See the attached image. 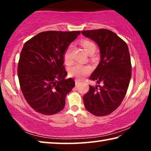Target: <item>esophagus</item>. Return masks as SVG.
<instances>
[{
    "mask_svg": "<svg viewBox=\"0 0 151 151\" xmlns=\"http://www.w3.org/2000/svg\"><path fill=\"white\" fill-rule=\"evenodd\" d=\"M79 83H80V81L78 79H75V85L77 86Z\"/></svg>",
    "mask_w": 151,
    "mask_h": 151,
    "instance_id": "1",
    "label": "esophagus"
}]
</instances>
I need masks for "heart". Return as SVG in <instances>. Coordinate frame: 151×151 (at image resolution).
I'll return each instance as SVG.
<instances>
[{
  "label": "heart",
  "mask_w": 151,
  "mask_h": 151,
  "mask_svg": "<svg viewBox=\"0 0 151 151\" xmlns=\"http://www.w3.org/2000/svg\"><path fill=\"white\" fill-rule=\"evenodd\" d=\"M82 47L84 48L85 52L87 54H93L95 52L96 46L93 42L88 40H83L81 42ZM71 51V47H68L66 50L65 55H64V60L66 63H68L70 60V54ZM89 71V68L87 67H84L81 65H75L72 66L68 70V73L70 75L75 76L78 78H81L83 75L87 74Z\"/></svg>",
  "instance_id": "b5f03b06"
}]
</instances>
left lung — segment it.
<instances>
[{"mask_svg":"<svg viewBox=\"0 0 151 151\" xmlns=\"http://www.w3.org/2000/svg\"><path fill=\"white\" fill-rule=\"evenodd\" d=\"M99 46L101 60L90 79L103 86L90 85L83 96L86 109L96 116H106L123 101L131 78V63L127 43L107 29L82 31Z\"/></svg>","mask_w":151,"mask_h":151,"instance_id":"obj_1","label":"left lung"}]
</instances>
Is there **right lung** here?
<instances>
[{
    "mask_svg": "<svg viewBox=\"0 0 151 151\" xmlns=\"http://www.w3.org/2000/svg\"><path fill=\"white\" fill-rule=\"evenodd\" d=\"M80 31L42 32L24 43L18 65L22 93L28 104L39 113L50 115L65 105L66 94L75 81L65 79L64 55Z\"/></svg>",
    "mask_w": 151,
    "mask_h": 151,
    "instance_id": "right-lung-1",
    "label": "right lung"
}]
</instances>
